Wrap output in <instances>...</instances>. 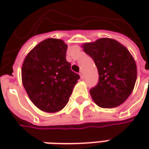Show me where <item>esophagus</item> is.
Listing matches in <instances>:
<instances>
[{"mask_svg":"<svg viewBox=\"0 0 149 149\" xmlns=\"http://www.w3.org/2000/svg\"><path fill=\"white\" fill-rule=\"evenodd\" d=\"M79 75H80V78H81V79H84V71H83V70H81V71L79 72Z\"/></svg>","mask_w":149,"mask_h":149,"instance_id":"1","label":"esophagus"}]
</instances>
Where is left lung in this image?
Here are the masks:
<instances>
[{
	"mask_svg": "<svg viewBox=\"0 0 149 149\" xmlns=\"http://www.w3.org/2000/svg\"><path fill=\"white\" fill-rule=\"evenodd\" d=\"M84 51L94 60L99 81L90 89L97 105L110 109L123 104L131 95L137 79V66L123 45L109 38L83 45Z\"/></svg>",
	"mask_w": 149,
	"mask_h": 149,
	"instance_id": "1",
	"label": "left lung"
}]
</instances>
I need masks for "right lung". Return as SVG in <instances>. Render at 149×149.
I'll list each match as a JSON object with an SVG mask.
<instances>
[{"mask_svg": "<svg viewBox=\"0 0 149 149\" xmlns=\"http://www.w3.org/2000/svg\"><path fill=\"white\" fill-rule=\"evenodd\" d=\"M67 45L59 39H46L26 55L21 70L24 88L40 110L54 113L67 104L79 75L66 60Z\"/></svg>", "mask_w": 149, "mask_h": 149, "instance_id": "1", "label": "right lung"}]
</instances>
